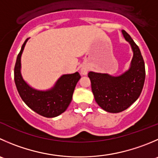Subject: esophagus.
Here are the masks:
<instances>
[{
    "instance_id": "1",
    "label": "esophagus",
    "mask_w": 158,
    "mask_h": 158,
    "mask_svg": "<svg viewBox=\"0 0 158 158\" xmlns=\"http://www.w3.org/2000/svg\"><path fill=\"white\" fill-rule=\"evenodd\" d=\"M88 73V69L86 68H82L81 69V74L86 75Z\"/></svg>"
}]
</instances>
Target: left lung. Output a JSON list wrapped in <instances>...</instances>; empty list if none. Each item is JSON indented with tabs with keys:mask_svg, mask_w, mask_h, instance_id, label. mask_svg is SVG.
I'll return each mask as SVG.
<instances>
[{
	"mask_svg": "<svg viewBox=\"0 0 158 158\" xmlns=\"http://www.w3.org/2000/svg\"><path fill=\"white\" fill-rule=\"evenodd\" d=\"M134 52L131 68L120 76L89 72L92 91L96 102L110 113H120L127 110L140 96L145 80V65L140 48L130 35L122 31Z\"/></svg>",
	"mask_w": 158,
	"mask_h": 158,
	"instance_id": "obj_1",
	"label": "left lung"
}]
</instances>
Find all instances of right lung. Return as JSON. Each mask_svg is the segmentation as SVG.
I'll use <instances>...</instances> for the list:
<instances>
[{
  "mask_svg": "<svg viewBox=\"0 0 158 158\" xmlns=\"http://www.w3.org/2000/svg\"><path fill=\"white\" fill-rule=\"evenodd\" d=\"M27 39L22 45L15 65V82L26 105L45 117H56L65 112L73 98L76 83L81 78L79 73L63 75L55 86L48 91H38L29 86L21 74V56Z\"/></svg>",
  "mask_w": 158,
  "mask_h": 158,
  "instance_id": "1",
  "label": "right lung"
}]
</instances>
